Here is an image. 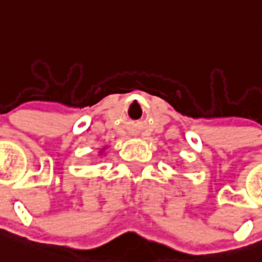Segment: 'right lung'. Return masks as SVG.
Returning a JSON list of instances; mask_svg holds the SVG:
<instances>
[{"instance_id": "right-lung-1", "label": "right lung", "mask_w": 262, "mask_h": 262, "mask_svg": "<svg viewBox=\"0 0 262 262\" xmlns=\"http://www.w3.org/2000/svg\"><path fill=\"white\" fill-rule=\"evenodd\" d=\"M103 151H105V147H103V149L101 150V151H99V156H102V154H103Z\"/></svg>"}]
</instances>
